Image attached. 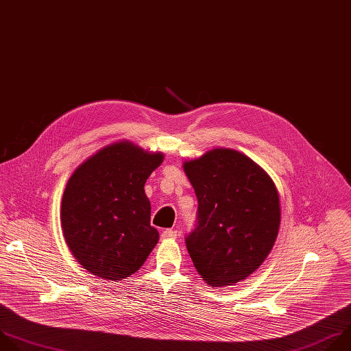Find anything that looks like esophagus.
<instances>
[{
    "label": "esophagus",
    "mask_w": 351,
    "mask_h": 351,
    "mask_svg": "<svg viewBox=\"0 0 351 351\" xmlns=\"http://www.w3.org/2000/svg\"><path fill=\"white\" fill-rule=\"evenodd\" d=\"M177 231H173V230H165L163 232H162V239L163 241H169V239H176L177 238Z\"/></svg>",
    "instance_id": "esophagus-1"
}]
</instances>
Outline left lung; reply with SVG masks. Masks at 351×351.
Wrapping results in <instances>:
<instances>
[{
    "label": "left lung",
    "instance_id": "8db88e82",
    "mask_svg": "<svg viewBox=\"0 0 351 351\" xmlns=\"http://www.w3.org/2000/svg\"><path fill=\"white\" fill-rule=\"evenodd\" d=\"M197 197V223L186 249L212 288L235 285L269 254L281 224V203L272 178L246 155L215 148L185 160Z\"/></svg>",
    "mask_w": 351,
    "mask_h": 351
}]
</instances>
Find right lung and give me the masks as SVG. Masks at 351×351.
I'll use <instances>...</instances> for the list:
<instances>
[{"mask_svg":"<svg viewBox=\"0 0 351 351\" xmlns=\"http://www.w3.org/2000/svg\"><path fill=\"white\" fill-rule=\"evenodd\" d=\"M162 152L125 139L86 159L70 176L60 203V226L69 250L88 272L124 281L143 267L159 241L151 226L148 177Z\"/></svg>","mask_w":351,"mask_h":351,"instance_id":"1","label":"right lung"}]
</instances>
